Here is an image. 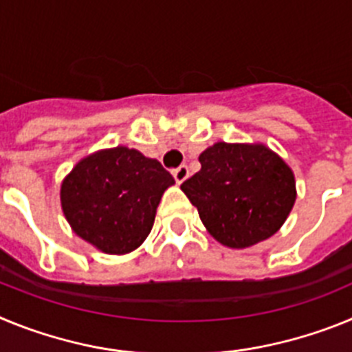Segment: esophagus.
Listing matches in <instances>:
<instances>
[{"label": "esophagus", "instance_id": "34e87169", "mask_svg": "<svg viewBox=\"0 0 352 352\" xmlns=\"http://www.w3.org/2000/svg\"><path fill=\"white\" fill-rule=\"evenodd\" d=\"M173 176H174V179H176V183H183L186 178H188V167L179 166L178 169L173 170Z\"/></svg>", "mask_w": 352, "mask_h": 352}]
</instances>
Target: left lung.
Listing matches in <instances>:
<instances>
[{
    "instance_id": "8db88e82",
    "label": "left lung",
    "mask_w": 352,
    "mask_h": 352,
    "mask_svg": "<svg viewBox=\"0 0 352 352\" xmlns=\"http://www.w3.org/2000/svg\"><path fill=\"white\" fill-rule=\"evenodd\" d=\"M199 162L182 190L217 241L245 248L278 231L296 201L292 170L278 155L261 144L217 142Z\"/></svg>"
}]
</instances>
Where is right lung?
I'll return each instance as SVG.
<instances>
[{
    "label": "right lung",
    "mask_w": 352,
    "mask_h": 352,
    "mask_svg": "<svg viewBox=\"0 0 352 352\" xmlns=\"http://www.w3.org/2000/svg\"><path fill=\"white\" fill-rule=\"evenodd\" d=\"M170 173L138 149L118 146L80 160L61 185V206L77 236L105 254L139 247L153 227Z\"/></svg>",
    "instance_id": "right-lung-1"
}]
</instances>
